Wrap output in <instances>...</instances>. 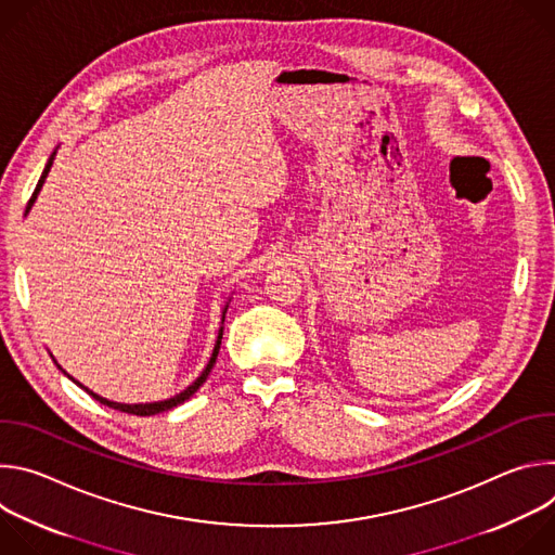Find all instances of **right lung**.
Returning a JSON list of instances; mask_svg holds the SVG:
<instances>
[{"label":"right lung","instance_id":"1","mask_svg":"<svg viewBox=\"0 0 555 555\" xmlns=\"http://www.w3.org/2000/svg\"><path fill=\"white\" fill-rule=\"evenodd\" d=\"M56 153V151H54ZM54 153L50 155V160H48V165H46V169H43V173H41V180H39V184H37V189H35V193H33V197H30V202H28V206H26V212L30 210V206H33V202L37 199V193L41 191V186H43V180H46V176H48V171H50V167H52V160H54ZM219 345H221V334H219V338H217V345H215V351H212V356H210V362L206 364V369L202 371V375L184 390V392H180V395H176V398H171V400H165V402H155V404H116V402H107V400H103V398H99V395H94L92 390H88L86 386V390L92 395L94 400H99L101 404H105V406H109V409H116V411H122V413H129V415H140V417H146V415H155V413H165V411H169V409H173V406H178V404H182V402H186L191 395L206 382V377H208V373H210V369H212V364H215V360H217V353H219Z\"/></svg>","mask_w":555,"mask_h":555}]
</instances>
